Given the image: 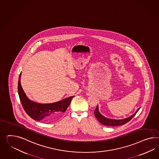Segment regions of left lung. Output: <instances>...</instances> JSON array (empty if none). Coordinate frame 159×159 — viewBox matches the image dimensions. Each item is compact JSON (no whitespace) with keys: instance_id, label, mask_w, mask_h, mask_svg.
<instances>
[{"instance_id":"8db88e82","label":"left lung","mask_w":159,"mask_h":159,"mask_svg":"<svg viewBox=\"0 0 159 159\" xmlns=\"http://www.w3.org/2000/svg\"><path fill=\"white\" fill-rule=\"evenodd\" d=\"M140 109V108L136 110V112L134 114H133L131 116L127 117V118H124L121 120H115V119H111V118H106L104 117L103 115H102L100 113L99 111V106L98 105L97 106L95 110L94 111V114L96 118L98 120V121L100 122L101 124L107 126H111V127H115V126H119V125H122L128 123L129 121L132 118H133L136 113L138 111V110Z\"/></svg>"}]
</instances>
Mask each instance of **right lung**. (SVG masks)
<instances>
[{"mask_svg":"<svg viewBox=\"0 0 159 159\" xmlns=\"http://www.w3.org/2000/svg\"><path fill=\"white\" fill-rule=\"evenodd\" d=\"M20 73L18 82V92L20 99L25 111L28 115L36 121L50 123L61 116L66 111L74 96H70L64 99L53 103L42 104L36 103L28 99L21 85Z\"/></svg>","mask_w":159,"mask_h":159,"instance_id":"add662e5","label":"right lung"}]
</instances>
